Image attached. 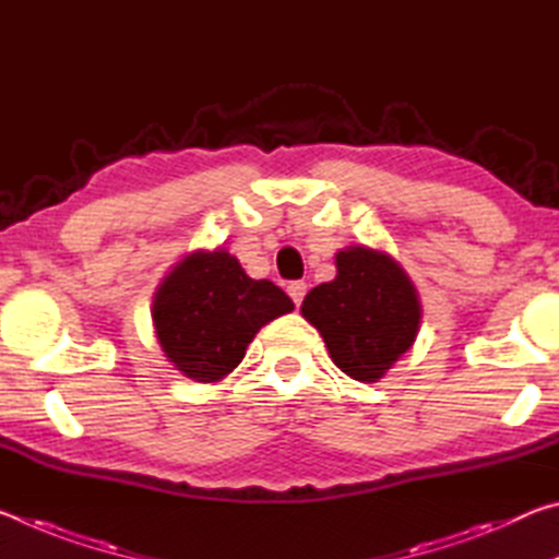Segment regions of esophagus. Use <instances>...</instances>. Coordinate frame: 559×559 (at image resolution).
Here are the masks:
<instances>
[{"mask_svg":"<svg viewBox=\"0 0 559 559\" xmlns=\"http://www.w3.org/2000/svg\"><path fill=\"white\" fill-rule=\"evenodd\" d=\"M306 293H308V286L302 281H293L290 286H288V296L293 298V302H296V306H300L302 298H306Z\"/></svg>","mask_w":559,"mask_h":559,"instance_id":"34e87169","label":"esophagus"}]
</instances>
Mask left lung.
Listing matches in <instances>:
<instances>
[{"mask_svg": "<svg viewBox=\"0 0 559 559\" xmlns=\"http://www.w3.org/2000/svg\"><path fill=\"white\" fill-rule=\"evenodd\" d=\"M335 269L333 281L308 293L300 316L347 377L380 382L419 333V290L400 261L365 243L340 249Z\"/></svg>", "mask_w": 559, "mask_h": 559, "instance_id": "8db88e82", "label": "left lung"}]
</instances>
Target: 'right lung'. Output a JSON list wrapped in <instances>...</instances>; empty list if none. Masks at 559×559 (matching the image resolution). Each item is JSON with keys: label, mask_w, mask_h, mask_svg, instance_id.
<instances>
[{"label": "right lung", "mask_w": 559, "mask_h": 559, "mask_svg": "<svg viewBox=\"0 0 559 559\" xmlns=\"http://www.w3.org/2000/svg\"><path fill=\"white\" fill-rule=\"evenodd\" d=\"M293 310L276 283L251 278L226 249L179 259L153 296V325L167 362L202 384L224 380L263 325Z\"/></svg>", "instance_id": "obj_1"}]
</instances>
